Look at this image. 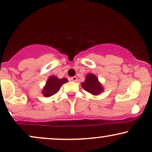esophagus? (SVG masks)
Returning a JSON list of instances; mask_svg holds the SVG:
<instances>
[{"instance_id": "obj_1", "label": "esophagus", "mask_w": 152, "mask_h": 152, "mask_svg": "<svg viewBox=\"0 0 152 152\" xmlns=\"http://www.w3.org/2000/svg\"><path fill=\"white\" fill-rule=\"evenodd\" d=\"M70 80H72V81L76 82V80H77V77H76V76H73V77L70 78Z\"/></svg>"}]
</instances>
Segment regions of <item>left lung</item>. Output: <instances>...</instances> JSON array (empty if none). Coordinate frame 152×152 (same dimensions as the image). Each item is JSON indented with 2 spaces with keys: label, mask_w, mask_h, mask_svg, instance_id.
I'll list each match as a JSON object with an SVG mask.
<instances>
[{
  "label": "left lung",
  "mask_w": 152,
  "mask_h": 152,
  "mask_svg": "<svg viewBox=\"0 0 152 152\" xmlns=\"http://www.w3.org/2000/svg\"><path fill=\"white\" fill-rule=\"evenodd\" d=\"M86 80L82 83V87L86 91L93 94V95H99L101 92H102L103 88L102 85L99 83L98 79L95 75L89 74L86 76Z\"/></svg>",
  "instance_id": "left-lung-1"
}]
</instances>
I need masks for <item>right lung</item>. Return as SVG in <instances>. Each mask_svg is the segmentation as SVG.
Returning <instances> with one entry per match:
<instances>
[{
  "label": "right lung",
  "instance_id": "1",
  "mask_svg": "<svg viewBox=\"0 0 152 152\" xmlns=\"http://www.w3.org/2000/svg\"><path fill=\"white\" fill-rule=\"evenodd\" d=\"M66 78H61L59 79L55 76H50L48 81L46 82V85L43 90V94L45 97H50V96L56 94L59 91V88L63 84L66 83Z\"/></svg>",
  "mask_w": 152,
  "mask_h": 152
}]
</instances>
